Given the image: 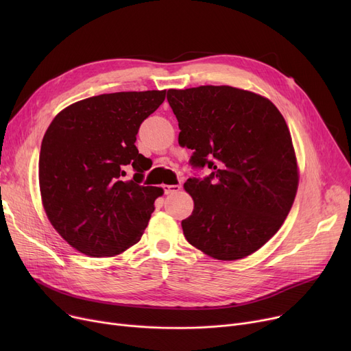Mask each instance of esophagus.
<instances>
[{
    "mask_svg": "<svg viewBox=\"0 0 351 351\" xmlns=\"http://www.w3.org/2000/svg\"><path fill=\"white\" fill-rule=\"evenodd\" d=\"M162 188H163V191H165L166 195H169V193H175V192L180 191L182 186H180V185H163Z\"/></svg>",
    "mask_w": 351,
    "mask_h": 351,
    "instance_id": "esophagus-1",
    "label": "esophagus"
}]
</instances>
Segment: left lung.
<instances>
[{
  "label": "left lung",
  "mask_w": 351,
  "mask_h": 351,
  "mask_svg": "<svg viewBox=\"0 0 351 351\" xmlns=\"http://www.w3.org/2000/svg\"><path fill=\"white\" fill-rule=\"evenodd\" d=\"M168 102L191 163L212 169L183 185L195 204L183 234L213 259H243L282 228L298 193L287 123L267 98L228 85L169 89Z\"/></svg>",
  "instance_id": "8db88e82"
}]
</instances>
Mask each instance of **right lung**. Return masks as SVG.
I'll list each match as a JSON object with an SVG mask.
<instances>
[{"instance_id": "right-lung-1", "label": "right lung", "mask_w": 351, "mask_h": 351, "mask_svg": "<svg viewBox=\"0 0 351 351\" xmlns=\"http://www.w3.org/2000/svg\"><path fill=\"white\" fill-rule=\"evenodd\" d=\"M165 98V89L102 94L52 119L41 143L40 192L51 225L73 249L112 257L141 241L163 189L141 185L147 158L136 134ZM129 165L134 180L124 179Z\"/></svg>"}]
</instances>
